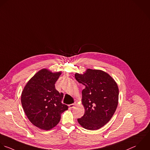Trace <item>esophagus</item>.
<instances>
[{
  "mask_svg": "<svg viewBox=\"0 0 150 150\" xmlns=\"http://www.w3.org/2000/svg\"><path fill=\"white\" fill-rule=\"evenodd\" d=\"M76 105V104L75 103H72V104L69 105V108H74V106H75Z\"/></svg>",
  "mask_w": 150,
  "mask_h": 150,
  "instance_id": "34e87169",
  "label": "esophagus"
}]
</instances>
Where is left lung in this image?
Segmentation results:
<instances>
[{
    "label": "left lung",
    "mask_w": 150,
    "mask_h": 150,
    "mask_svg": "<svg viewBox=\"0 0 150 150\" xmlns=\"http://www.w3.org/2000/svg\"><path fill=\"white\" fill-rule=\"evenodd\" d=\"M76 81L85 86L82 91L84 115L78 119L84 129L96 130L107 124L113 116L119 102V88L114 79L99 69H87L76 73Z\"/></svg>",
    "instance_id": "left-lung-1"
}]
</instances>
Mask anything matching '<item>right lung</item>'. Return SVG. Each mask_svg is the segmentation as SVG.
Wrapping results in <instances>:
<instances>
[{"mask_svg": "<svg viewBox=\"0 0 150 150\" xmlns=\"http://www.w3.org/2000/svg\"><path fill=\"white\" fill-rule=\"evenodd\" d=\"M61 73L42 69L27 82L22 91L21 102L25 114L40 129L54 128L59 122L61 113L68 109L61 103L63 93L55 88Z\"/></svg>", "mask_w": 150, "mask_h": 150, "instance_id": "obj_1", "label": "right lung"}]
</instances>
